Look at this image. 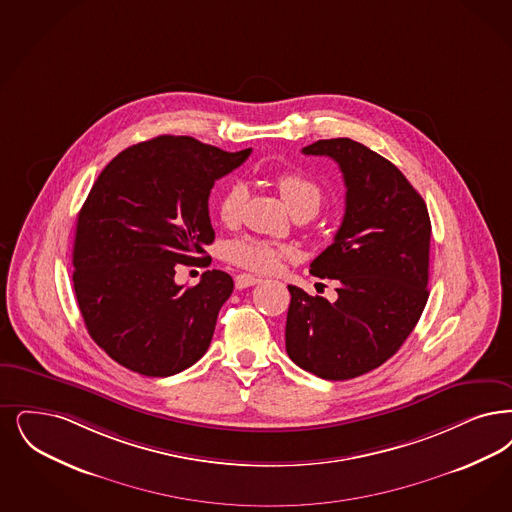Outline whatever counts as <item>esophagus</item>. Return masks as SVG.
Returning a JSON list of instances; mask_svg holds the SVG:
<instances>
[{"label":"esophagus","instance_id":"esophagus-1","mask_svg":"<svg viewBox=\"0 0 512 512\" xmlns=\"http://www.w3.org/2000/svg\"><path fill=\"white\" fill-rule=\"evenodd\" d=\"M259 282H261V280L255 278V276H251V274H238V276H236V287H238V289H246V287L259 284Z\"/></svg>","mask_w":512,"mask_h":512}]
</instances>
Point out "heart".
<instances>
[{"mask_svg": "<svg viewBox=\"0 0 512 512\" xmlns=\"http://www.w3.org/2000/svg\"><path fill=\"white\" fill-rule=\"evenodd\" d=\"M278 190L286 200L291 213H308L310 217L318 213L324 204V188L318 181L305 173L287 171L278 177ZM247 198L246 184L232 181L223 190L217 200V211L225 225L238 223L242 215V207ZM295 249L286 244H274L255 236H242L225 247L226 259L234 265L242 266L253 272H272L276 270L282 259L293 257Z\"/></svg>", "mask_w": 512, "mask_h": 512, "instance_id": "heart-1", "label": "heart"}]
</instances>
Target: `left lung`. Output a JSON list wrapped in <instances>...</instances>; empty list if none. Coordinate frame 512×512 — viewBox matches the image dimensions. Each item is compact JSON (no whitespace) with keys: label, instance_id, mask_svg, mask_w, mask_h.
Masks as SVG:
<instances>
[{"label":"left lung","instance_id":"1","mask_svg":"<svg viewBox=\"0 0 512 512\" xmlns=\"http://www.w3.org/2000/svg\"><path fill=\"white\" fill-rule=\"evenodd\" d=\"M343 173L345 217L310 274L337 280V301L287 286V356L310 373L345 381L385 364L404 345L429 299L430 219L402 171L352 139L303 148Z\"/></svg>","mask_w":512,"mask_h":512}]
</instances>
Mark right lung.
I'll return each instance as SVG.
<instances>
[{"label":"right lung","instance_id":"1","mask_svg":"<svg viewBox=\"0 0 512 512\" xmlns=\"http://www.w3.org/2000/svg\"><path fill=\"white\" fill-rule=\"evenodd\" d=\"M249 154L160 135L125 148L93 184L78 213L72 282L91 339L123 368L169 377L209 348L234 282L207 270L198 286H177L175 266L205 259L211 188Z\"/></svg>","mask_w":512,"mask_h":512}]
</instances>
